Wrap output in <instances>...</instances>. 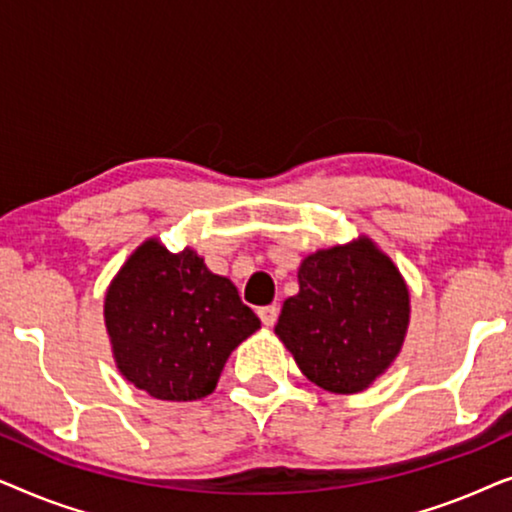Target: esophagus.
<instances>
[{"label":"esophagus","instance_id":"1","mask_svg":"<svg viewBox=\"0 0 512 512\" xmlns=\"http://www.w3.org/2000/svg\"><path fill=\"white\" fill-rule=\"evenodd\" d=\"M258 317H261V321H263V326H268V328H272L277 324V317H279V307L277 305H268V307H261V310H258Z\"/></svg>","mask_w":512,"mask_h":512}]
</instances>
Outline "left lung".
<instances>
[{
	"instance_id": "obj_1",
	"label": "left lung",
	"mask_w": 512,
	"mask_h": 512,
	"mask_svg": "<svg viewBox=\"0 0 512 512\" xmlns=\"http://www.w3.org/2000/svg\"><path fill=\"white\" fill-rule=\"evenodd\" d=\"M410 289L366 235L319 249L298 268V293L275 326L307 380L331 394H359L401 354Z\"/></svg>"
}]
</instances>
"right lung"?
Masks as SVG:
<instances>
[{"label":"right lung","instance_id":"1","mask_svg":"<svg viewBox=\"0 0 512 512\" xmlns=\"http://www.w3.org/2000/svg\"><path fill=\"white\" fill-rule=\"evenodd\" d=\"M118 373L160 401H198L216 389L233 349L261 328L228 277L191 247L172 254L149 237L104 296Z\"/></svg>","mask_w":512,"mask_h":512}]
</instances>
